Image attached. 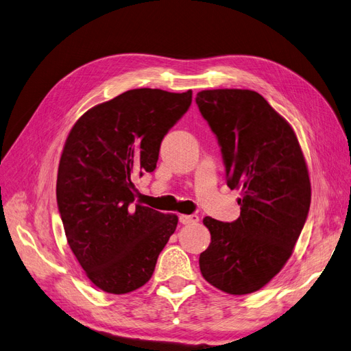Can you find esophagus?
Segmentation results:
<instances>
[{"label": "esophagus", "mask_w": 351, "mask_h": 351, "mask_svg": "<svg viewBox=\"0 0 351 351\" xmlns=\"http://www.w3.org/2000/svg\"><path fill=\"white\" fill-rule=\"evenodd\" d=\"M197 221H199L197 215H184V214L180 215V222H182V224H184V226L195 224V222H197Z\"/></svg>", "instance_id": "obj_1"}]
</instances>
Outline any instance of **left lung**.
<instances>
[{
    "label": "left lung",
    "instance_id": "1",
    "mask_svg": "<svg viewBox=\"0 0 351 351\" xmlns=\"http://www.w3.org/2000/svg\"><path fill=\"white\" fill-rule=\"evenodd\" d=\"M196 104L218 137L228 187L241 190L234 222L204 218L210 244L200 272L221 291L249 294L291 256L311 206L309 169L293 127L258 92L202 90Z\"/></svg>",
    "mask_w": 351,
    "mask_h": 351
}]
</instances>
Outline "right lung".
<instances>
[{
    "mask_svg": "<svg viewBox=\"0 0 351 351\" xmlns=\"http://www.w3.org/2000/svg\"><path fill=\"white\" fill-rule=\"evenodd\" d=\"M192 90L132 89L74 123L60 158L57 202L67 243L99 290L125 294L151 280L178 217L134 202L136 173H152Z\"/></svg>",
    "mask_w": 351,
    "mask_h": 351,
    "instance_id": "right-lung-1",
    "label": "right lung"
}]
</instances>
